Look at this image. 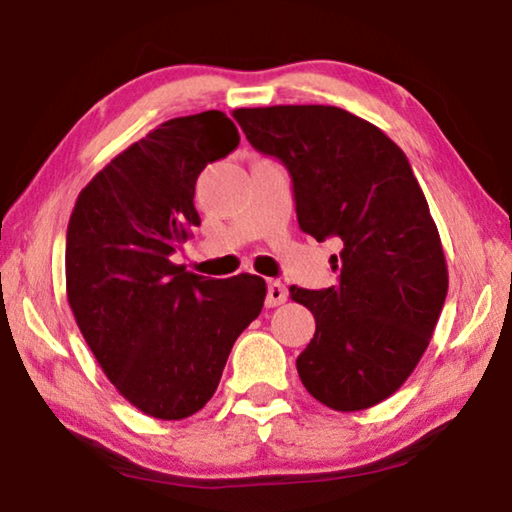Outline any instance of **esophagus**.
<instances>
[{"label": "esophagus", "mask_w": 512, "mask_h": 512, "mask_svg": "<svg viewBox=\"0 0 512 512\" xmlns=\"http://www.w3.org/2000/svg\"><path fill=\"white\" fill-rule=\"evenodd\" d=\"M285 299H287L285 285L278 280H269V285H266V305H269V308H276V305L285 303Z\"/></svg>", "instance_id": "obj_1"}]
</instances>
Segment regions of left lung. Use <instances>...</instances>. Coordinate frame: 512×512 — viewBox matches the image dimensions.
<instances>
[{"mask_svg":"<svg viewBox=\"0 0 512 512\" xmlns=\"http://www.w3.org/2000/svg\"><path fill=\"white\" fill-rule=\"evenodd\" d=\"M248 142L287 167L299 227L338 239V285L289 294L315 315L296 358L312 398L361 411L393 395L430 345L448 269L437 225L404 151L333 105L241 108Z\"/></svg>","mask_w":512,"mask_h":512,"instance_id":"8db88e82","label":"left lung"}]
</instances>
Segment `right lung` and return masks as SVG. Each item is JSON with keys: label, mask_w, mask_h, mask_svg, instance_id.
Segmentation results:
<instances>
[{"label": "right lung", "mask_w": 512, "mask_h": 512, "mask_svg": "<svg viewBox=\"0 0 512 512\" xmlns=\"http://www.w3.org/2000/svg\"><path fill=\"white\" fill-rule=\"evenodd\" d=\"M236 147L225 112L165 121L82 188L68 220L75 322L114 388L160 421L193 416L213 398L266 299L264 278H204L170 259L200 225L197 177Z\"/></svg>", "instance_id": "1"}]
</instances>
